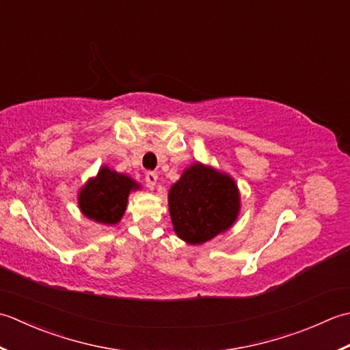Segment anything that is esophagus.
Returning a JSON list of instances; mask_svg holds the SVG:
<instances>
[{"instance_id": "esophagus-1", "label": "esophagus", "mask_w": 350, "mask_h": 350, "mask_svg": "<svg viewBox=\"0 0 350 350\" xmlns=\"http://www.w3.org/2000/svg\"><path fill=\"white\" fill-rule=\"evenodd\" d=\"M157 180H159V175H157L155 172H146V175H145V183H146V187L148 189H154L155 187V184H157Z\"/></svg>"}]
</instances>
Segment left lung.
I'll use <instances>...</instances> for the list:
<instances>
[{"label":"left lung","mask_w":350,"mask_h":350,"mask_svg":"<svg viewBox=\"0 0 350 350\" xmlns=\"http://www.w3.org/2000/svg\"><path fill=\"white\" fill-rule=\"evenodd\" d=\"M237 185L225 174L202 165L190 166L169 191V211L176 235L201 245L226 231L237 219Z\"/></svg>","instance_id":"left-lung-1"}]
</instances>
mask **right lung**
<instances>
[{
    "mask_svg": "<svg viewBox=\"0 0 350 350\" xmlns=\"http://www.w3.org/2000/svg\"><path fill=\"white\" fill-rule=\"evenodd\" d=\"M133 189H137V184L130 176L103 167L78 196L80 210L95 222L115 225L124 216L128 195Z\"/></svg>",
    "mask_w": 350,
    "mask_h": 350,
    "instance_id": "add662e5",
    "label": "right lung"
}]
</instances>
